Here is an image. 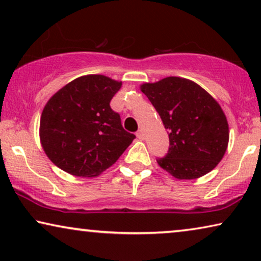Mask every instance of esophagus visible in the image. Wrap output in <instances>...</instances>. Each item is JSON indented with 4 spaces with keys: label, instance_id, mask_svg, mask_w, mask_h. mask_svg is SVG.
Returning a JSON list of instances; mask_svg holds the SVG:
<instances>
[{
    "label": "esophagus",
    "instance_id": "34e87169",
    "mask_svg": "<svg viewBox=\"0 0 261 261\" xmlns=\"http://www.w3.org/2000/svg\"><path fill=\"white\" fill-rule=\"evenodd\" d=\"M137 137H138L139 139H140V140H141V139H144V132H142L141 129L138 130V132H137Z\"/></svg>",
    "mask_w": 261,
    "mask_h": 261
}]
</instances>
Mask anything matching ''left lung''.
Masks as SVG:
<instances>
[{
	"label": "left lung",
	"mask_w": 261,
	"mask_h": 261,
	"mask_svg": "<svg viewBox=\"0 0 261 261\" xmlns=\"http://www.w3.org/2000/svg\"><path fill=\"white\" fill-rule=\"evenodd\" d=\"M158 112L170 147L159 166L177 179H196L215 169L226 153L229 128L219 103L195 82L166 77L142 84Z\"/></svg>",
	"instance_id": "8db88e82"
}]
</instances>
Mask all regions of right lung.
<instances>
[{"label": "right lung", "instance_id": "add662e5", "mask_svg": "<svg viewBox=\"0 0 261 261\" xmlns=\"http://www.w3.org/2000/svg\"><path fill=\"white\" fill-rule=\"evenodd\" d=\"M121 82L103 74L78 77L57 91L40 117V141L49 160L76 177H96L134 140L110 108Z\"/></svg>", "mask_w": 261, "mask_h": 261}]
</instances>
